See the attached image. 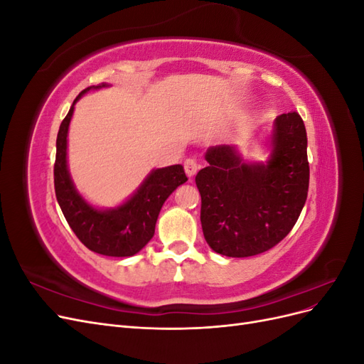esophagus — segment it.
I'll use <instances>...</instances> for the list:
<instances>
[{
	"label": "esophagus",
	"mask_w": 364,
	"mask_h": 364,
	"mask_svg": "<svg viewBox=\"0 0 364 364\" xmlns=\"http://www.w3.org/2000/svg\"><path fill=\"white\" fill-rule=\"evenodd\" d=\"M183 167H185L186 176H188V178H193V176L197 173V170H199V164H197L194 159H186Z\"/></svg>",
	"instance_id": "1"
}]
</instances>
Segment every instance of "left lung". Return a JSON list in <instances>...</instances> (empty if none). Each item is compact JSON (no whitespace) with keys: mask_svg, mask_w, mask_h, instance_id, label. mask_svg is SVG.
Segmentation results:
<instances>
[{"mask_svg":"<svg viewBox=\"0 0 364 364\" xmlns=\"http://www.w3.org/2000/svg\"><path fill=\"white\" fill-rule=\"evenodd\" d=\"M266 162L243 159L237 146H214L196 176L208 246L225 257H253L287 235L306 200V130L297 112L277 117L266 138Z\"/></svg>","mask_w":364,"mask_h":364,"instance_id":"8db88e82","label":"left lung"}]
</instances>
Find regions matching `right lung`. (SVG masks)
<instances>
[{
  "label": "right lung",
  "instance_id": "add662e5",
  "mask_svg": "<svg viewBox=\"0 0 364 364\" xmlns=\"http://www.w3.org/2000/svg\"><path fill=\"white\" fill-rule=\"evenodd\" d=\"M107 86L100 83L83 90L62 121L56 139L54 190L70 228L87 249L106 257H132L155 235L164 202L188 178L181 164L155 168L134 194L114 208H97L77 191L68 170V130L74 106L82 95Z\"/></svg>",
  "mask_w": 364,
  "mask_h": 364
}]
</instances>
